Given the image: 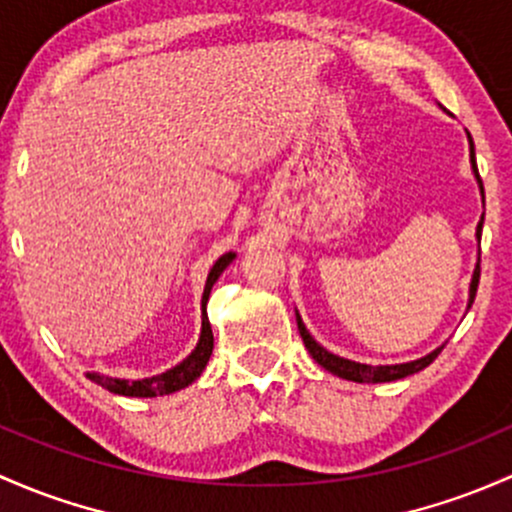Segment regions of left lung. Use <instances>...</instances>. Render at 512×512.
I'll return each mask as SVG.
<instances>
[{"label": "left lung", "mask_w": 512, "mask_h": 512, "mask_svg": "<svg viewBox=\"0 0 512 512\" xmlns=\"http://www.w3.org/2000/svg\"><path fill=\"white\" fill-rule=\"evenodd\" d=\"M469 147H471V166H473V174H476L478 188H481V196H483V181H481V176H478V169H476V152H473L471 137H469ZM483 198H486V196H483ZM481 228H483V218H481V223H478V228H476V238H478V242H481ZM478 277H481V257H478L476 272H473V279H471L469 309H471L473 299H476ZM297 326H299V333H301V341H304L306 351L311 353V358H314L316 363L321 365V368H326L328 373L338 375V378H343V380H353V383H392V380L407 378V375L419 373V370L427 368L429 363H434V358H437V355L441 353V348H444V346H439L437 351H432V353L424 355V358H419V360H410V363H397V365H365V363H355V360L341 358V355L328 353L324 346H319V343H316L314 338H311V333L306 331L304 321H301L299 314H297Z\"/></svg>", "instance_id": "left-lung-1"}]
</instances>
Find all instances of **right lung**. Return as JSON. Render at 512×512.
I'll return each instance as SVG.
<instances>
[{"label":"right lung","mask_w":512,"mask_h":512,"mask_svg":"<svg viewBox=\"0 0 512 512\" xmlns=\"http://www.w3.org/2000/svg\"><path fill=\"white\" fill-rule=\"evenodd\" d=\"M235 260L233 252H225L223 257H218V262L213 265L211 274L206 279V289H203V299H201V309H203V321H201V338H198L196 348H193L188 358L181 360L176 368L166 370V373L154 375V378H144V380H120V378H107V375L100 373H88V378L93 383H98L105 390L115 392V395H125V397H159V395H171L176 390H184L203 373L206 368L208 358L213 353V331H211V321H208L206 314V304L208 297H211L213 284L218 282V277L223 274L225 267Z\"/></svg>","instance_id":"1"}]
</instances>
